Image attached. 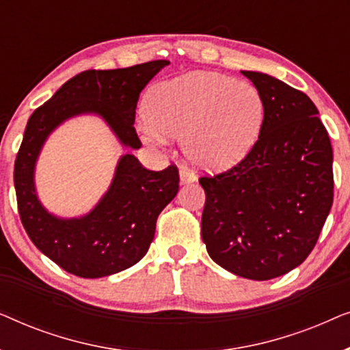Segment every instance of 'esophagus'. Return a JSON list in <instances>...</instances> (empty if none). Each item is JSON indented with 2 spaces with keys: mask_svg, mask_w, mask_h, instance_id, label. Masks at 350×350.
<instances>
[{
  "mask_svg": "<svg viewBox=\"0 0 350 350\" xmlns=\"http://www.w3.org/2000/svg\"><path fill=\"white\" fill-rule=\"evenodd\" d=\"M198 180L196 178L194 174H191L188 169H185V167H181L180 169V183L181 185H189V183H194V181Z\"/></svg>",
  "mask_w": 350,
  "mask_h": 350,
  "instance_id": "esophagus-1",
  "label": "esophagus"
}]
</instances>
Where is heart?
I'll use <instances>...</instances> for the list:
<instances>
[{
  "label": "heart",
  "mask_w": 350,
  "mask_h": 350,
  "mask_svg": "<svg viewBox=\"0 0 350 350\" xmlns=\"http://www.w3.org/2000/svg\"><path fill=\"white\" fill-rule=\"evenodd\" d=\"M145 116V140L183 137L181 148L189 162L223 170L241 162L256 143L265 102L247 81L194 71L156 84L148 94Z\"/></svg>",
  "instance_id": "obj_1"
}]
</instances>
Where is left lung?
Here are the masks:
<instances>
[{
  "instance_id": "8db88e82",
  "label": "left lung",
  "mask_w": 350,
  "mask_h": 350,
  "mask_svg": "<svg viewBox=\"0 0 350 350\" xmlns=\"http://www.w3.org/2000/svg\"><path fill=\"white\" fill-rule=\"evenodd\" d=\"M265 121L231 170L202 176V241L212 260L243 279L269 280L299 266L333 204V150L308 95L260 71Z\"/></svg>"
}]
</instances>
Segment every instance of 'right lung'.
Returning a JSON list of instances; mask_svg holds the SVG:
<instances>
[{"label": "right lung", "instance_id": "1", "mask_svg": "<svg viewBox=\"0 0 350 350\" xmlns=\"http://www.w3.org/2000/svg\"><path fill=\"white\" fill-rule=\"evenodd\" d=\"M170 62L152 60L118 70H88L62 85L28 119L14 165L18 213L38 250L70 274L98 279L137 265L154 239L156 221L178 193V170L143 167L133 154L119 157L111 185L83 217L62 218L41 204L35 170L52 132L71 118H102L119 143L142 146L133 122L140 92Z\"/></svg>", "mask_w": 350, "mask_h": 350}]
</instances>
